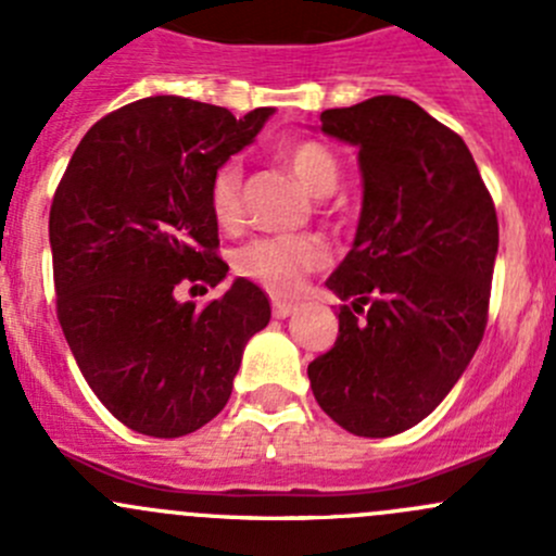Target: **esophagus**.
I'll return each mask as SVG.
<instances>
[{
  "label": "esophagus",
  "instance_id": "34e87169",
  "mask_svg": "<svg viewBox=\"0 0 556 556\" xmlns=\"http://www.w3.org/2000/svg\"><path fill=\"white\" fill-rule=\"evenodd\" d=\"M271 312H274V317H277V319H285V317H290V314L295 312V304H290V301L274 299L271 301Z\"/></svg>",
  "mask_w": 556,
  "mask_h": 556
}]
</instances>
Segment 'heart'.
<instances>
[{"instance_id": "b5f03b06", "label": "heart", "mask_w": 556, "mask_h": 556, "mask_svg": "<svg viewBox=\"0 0 556 556\" xmlns=\"http://www.w3.org/2000/svg\"><path fill=\"white\" fill-rule=\"evenodd\" d=\"M290 172L314 195H328L339 185V159L319 142H295L285 153ZM210 212L220 228H237L242 220V169L228 161L210 182ZM328 261V247L314 233L299 237H263L237 252V271L255 279L274 293H295L306 274Z\"/></svg>"}]
</instances>
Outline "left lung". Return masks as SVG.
<instances>
[{"mask_svg":"<svg viewBox=\"0 0 556 556\" xmlns=\"http://www.w3.org/2000/svg\"><path fill=\"white\" fill-rule=\"evenodd\" d=\"M357 144L363 212L328 285L339 336L309 363L319 408L366 439L422 422L479 350L490 314L497 215L463 137L401 97L325 110Z\"/></svg>","mask_w":556,"mask_h":556,"instance_id":"8db88e82","label":"left lung"}]
</instances>
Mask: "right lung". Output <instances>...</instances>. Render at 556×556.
Returning <instances> with one entry per match:
<instances>
[{
  "mask_svg": "<svg viewBox=\"0 0 556 556\" xmlns=\"http://www.w3.org/2000/svg\"><path fill=\"white\" fill-rule=\"evenodd\" d=\"M271 112L139 99L88 128L55 188V314L88 387L137 433L177 439L217 417L271 317L250 279L201 309L177 301L182 285L226 279L210 182Z\"/></svg>",
  "mask_w": 556,
  "mask_h": 556,
  "instance_id": "1",
  "label": "right lung"
}]
</instances>
